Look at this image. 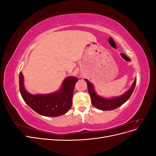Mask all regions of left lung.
<instances>
[{
    "label": "left lung",
    "instance_id": "left-lung-1",
    "mask_svg": "<svg viewBox=\"0 0 156 156\" xmlns=\"http://www.w3.org/2000/svg\"><path fill=\"white\" fill-rule=\"evenodd\" d=\"M84 80H85V81L87 83L88 90L91 97V101L92 105L96 108H98V109L103 111L113 110L115 109V108L119 107L122 105H123L126 101L128 100V99L130 98L131 94L133 93L136 82V79H135L131 88L129 89L124 95H122L120 97L114 98L112 99H105L98 96L95 91H94V89L92 83L88 81L87 79Z\"/></svg>",
    "mask_w": 156,
    "mask_h": 156
}]
</instances>
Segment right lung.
I'll use <instances>...</instances> for the list:
<instances>
[{"label":"right lung","mask_w":156,"mask_h":156,"mask_svg":"<svg viewBox=\"0 0 156 156\" xmlns=\"http://www.w3.org/2000/svg\"><path fill=\"white\" fill-rule=\"evenodd\" d=\"M77 77H68L58 92L48 95H32L24 88L23 75L20 73V90L23 100L32 109L45 116H58L66 113L72 105L75 85Z\"/></svg>","instance_id":"obj_1"}]
</instances>
